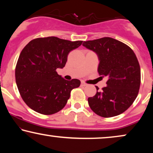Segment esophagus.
<instances>
[{"instance_id": "1", "label": "esophagus", "mask_w": 153, "mask_h": 153, "mask_svg": "<svg viewBox=\"0 0 153 153\" xmlns=\"http://www.w3.org/2000/svg\"><path fill=\"white\" fill-rule=\"evenodd\" d=\"M81 86H86V85H87V83H85V82H83V81H81Z\"/></svg>"}]
</instances>
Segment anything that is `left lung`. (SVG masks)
I'll return each mask as SVG.
<instances>
[{"label":"left lung","mask_w":153,"mask_h":153,"mask_svg":"<svg viewBox=\"0 0 153 153\" xmlns=\"http://www.w3.org/2000/svg\"><path fill=\"white\" fill-rule=\"evenodd\" d=\"M83 46L97 54L98 73L108 79L102 91L88 97L90 107L104 118L123 114L134 102L141 84V69L134 52L122 42L107 37L83 42Z\"/></svg>","instance_id":"obj_1"}]
</instances>
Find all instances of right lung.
<instances>
[{"instance_id":"add662e5","label":"right lung","mask_w":153,"mask_h":153,"mask_svg":"<svg viewBox=\"0 0 153 153\" xmlns=\"http://www.w3.org/2000/svg\"><path fill=\"white\" fill-rule=\"evenodd\" d=\"M82 42L56 37H39L22 49L16 62L15 79L21 97L28 107L43 115L54 114L65 107L72 90L79 87L81 81L65 80L56 69L64 68L69 53Z\"/></svg>"}]
</instances>
